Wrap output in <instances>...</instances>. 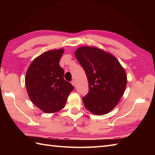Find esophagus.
Wrapping results in <instances>:
<instances>
[{"instance_id": "esophagus-1", "label": "esophagus", "mask_w": 155, "mask_h": 155, "mask_svg": "<svg viewBox=\"0 0 155 155\" xmlns=\"http://www.w3.org/2000/svg\"><path fill=\"white\" fill-rule=\"evenodd\" d=\"M71 84L73 85L74 87H75V84H76V82H75V81L74 80H72V81H71Z\"/></svg>"}]
</instances>
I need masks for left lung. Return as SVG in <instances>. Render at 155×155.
<instances>
[{"label":"left lung","mask_w":155,"mask_h":155,"mask_svg":"<svg viewBox=\"0 0 155 155\" xmlns=\"http://www.w3.org/2000/svg\"><path fill=\"white\" fill-rule=\"evenodd\" d=\"M75 57L86 73L88 93L83 97L92 113L103 115L117 106L127 86V74L117 59L95 47H83Z\"/></svg>","instance_id":"left-lung-1"}]
</instances>
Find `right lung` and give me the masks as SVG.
<instances>
[{
    "label": "right lung",
    "mask_w": 155,
    "mask_h": 155,
    "mask_svg": "<svg viewBox=\"0 0 155 155\" xmlns=\"http://www.w3.org/2000/svg\"><path fill=\"white\" fill-rule=\"evenodd\" d=\"M63 49L45 52L29 66L25 84L31 101L46 113L62 109L74 87L64 79L59 65Z\"/></svg>",
    "instance_id": "add662e5"
}]
</instances>
